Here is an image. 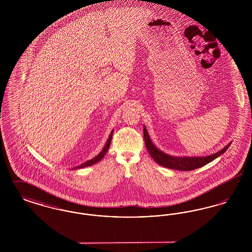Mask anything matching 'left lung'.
<instances>
[{
	"instance_id": "8db88e82",
	"label": "left lung",
	"mask_w": 252,
	"mask_h": 252,
	"mask_svg": "<svg viewBox=\"0 0 252 252\" xmlns=\"http://www.w3.org/2000/svg\"><path fill=\"white\" fill-rule=\"evenodd\" d=\"M144 136L146 149L149 152L150 156L152 157V158L158 164L163 167L174 169V170H180V171H192L194 169L202 167L204 165L208 164L209 162L213 161L214 159H216V158L221 156L223 153H225L230 145L229 143L223 149L219 150L218 152L212 154L210 156H171L169 154L164 153L163 151L159 150L156 145L152 143L145 126H144Z\"/></svg>"
}]
</instances>
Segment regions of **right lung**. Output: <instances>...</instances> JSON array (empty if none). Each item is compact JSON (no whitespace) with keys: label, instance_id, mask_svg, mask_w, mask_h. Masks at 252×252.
Returning <instances> with one entry per match:
<instances>
[{"label":"right lung","instance_id":"1","mask_svg":"<svg viewBox=\"0 0 252 252\" xmlns=\"http://www.w3.org/2000/svg\"><path fill=\"white\" fill-rule=\"evenodd\" d=\"M112 134H113V130L110 132V134H109V137H108V141H107V143L105 144V146H104V148L102 149V151L97 155V156L94 157V158H92V159H89V160H87V161H85L83 162L82 164H80V165H78V166H76V167L72 168V170L73 169H80V168H84L88 167V166H91V165H93V164H94L96 162H98V161H100L104 156L107 154V152H108V147H109V145H110V143H111V139H112Z\"/></svg>","mask_w":252,"mask_h":252}]
</instances>
